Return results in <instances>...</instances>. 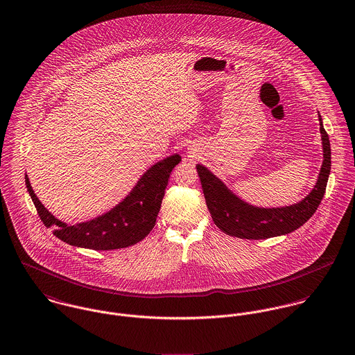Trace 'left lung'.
Masks as SVG:
<instances>
[{
  "instance_id": "obj_1",
  "label": "left lung",
  "mask_w": 355,
  "mask_h": 355,
  "mask_svg": "<svg viewBox=\"0 0 355 355\" xmlns=\"http://www.w3.org/2000/svg\"><path fill=\"white\" fill-rule=\"evenodd\" d=\"M322 144V164L313 189L301 201L283 207H257L236 196L208 167L197 163V174L202 193L214 223L227 236L243 239H266L288 234L308 222L320 205L329 171L331 146L329 137L318 114Z\"/></svg>"
}]
</instances>
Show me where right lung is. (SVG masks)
<instances>
[{"mask_svg":"<svg viewBox=\"0 0 355 355\" xmlns=\"http://www.w3.org/2000/svg\"><path fill=\"white\" fill-rule=\"evenodd\" d=\"M181 162L178 154L166 157L139 178L132 191L107 212L85 222L68 225L57 219L35 195L28 175L26 187L46 227L61 241L84 249L113 250L132 246L154 229L170 174Z\"/></svg>","mask_w":355,"mask_h":355,"instance_id":"obj_1","label":"right lung"}]
</instances>
